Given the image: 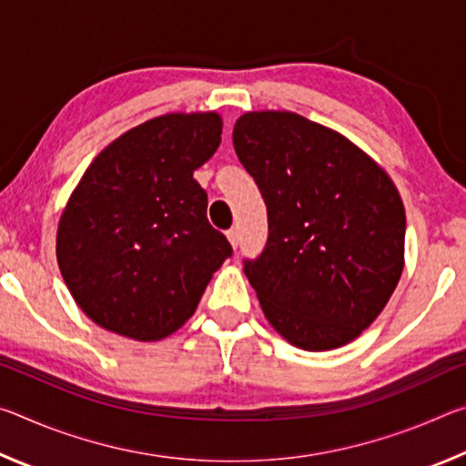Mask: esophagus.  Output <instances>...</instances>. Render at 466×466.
I'll use <instances>...</instances> for the list:
<instances>
[{
	"label": "esophagus",
	"instance_id": "1",
	"mask_svg": "<svg viewBox=\"0 0 466 466\" xmlns=\"http://www.w3.org/2000/svg\"><path fill=\"white\" fill-rule=\"evenodd\" d=\"M226 236H228V240H230L232 248H238V240H240V236H238V228H230V230L226 232Z\"/></svg>",
	"mask_w": 466,
	"mask_h": 466
}]
</instances>
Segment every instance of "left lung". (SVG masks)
<instances>
[{
	"label": "left lung",
	"mask_w": 466,
	"mask_h": 466,
	"mask_svg": "<svg viewBox=\"0 0 466 466\" xmlns=\"http://www.w3.org/2000/svg\"><path fill=\"white\" fill-rule=\"evenodd\" d=\"M232 141L267 205L265 248L244 258L267 320L299 350L353 341L403 273L397 187L341 133L288 110L242 115Z\"/></svg>",
	"instance_id": "8db88e82"
}]
</instances>
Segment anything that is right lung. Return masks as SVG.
Returning a JSON list of instances; mask_svg holds the SVG:
<instances>
[{"label": "right lung", "instance_id": "right-lung-1", "mask_svg": "<svg viewBox=\"0 0 466 466\" xmlns=\"http://www.w3.org/2000/svg\"><path fill=\"white\" fill-rule=\"evenodd\" d=\"M218 113H170L94 157L63 209L57 263L77 306L110 333L157 341L193 317L232 255L193 178L222 141Z\"/></svg>", "mask_w": 466, "mask_h": 466}]
</instances>
